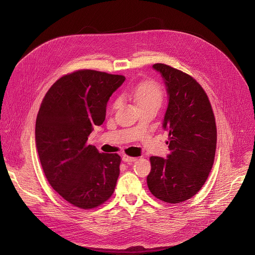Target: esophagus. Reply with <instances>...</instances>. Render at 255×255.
I'll return each instance as SVG.
<instances>
[{"label": "esophagus", "mask_w": 255, "mask_h": 255, "mask_svg": "<svg viewBox=\"0 0 255 255\" xmlns=\"http://www.w3.org/2000/svg\"><path fill=\"white\" fill-rule=\"evenodd\" d=\"M122 160H123L124 162H128V163H131V162H134V161H136V160H137V158H136V157H130V156H128V155H123V157H122Z\"/></svg>", "instance_id": "esophagus-1"}]
</instances>
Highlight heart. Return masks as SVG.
I'll list each match as a JSON object with an SVG mask.
<instances>
[{
	"instance_id": "1",
	"label": "heart",
	"mask_w": 255,
	"mask_h": 255,
	"mask_svg": "<svg viewBox=\"0 0 255 255\" xmlns=\"http://www.w3.org/2000/svg\"><path fill=\"white\" fill-rule=\"evenodd\" d=\"M131 95L136 99L141 108L149 106H160L162 101V92L160 87L152 82L146 81L135 85L131 89ZM120 105V99L113 103V108L116 109Z\"/></svg>"
}]
</instances>
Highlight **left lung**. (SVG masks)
I'll return each instance as SVG.
<instances>
[{
  "instance_id": "1",
  "label": "left lung",
  "mask_w": 255,
  "mask_h": 255,
  "mask_svg": "<svg viewBox=\"0 0 255 255\" xmlns=\"http://www.w3.org/2000/svg\"><path fill=\"white\" fill-rule=\"evenodd\" d=\"M160 74L168 104L162 128L168 132L166 158L151 156L147 186L157 199L170 204L195 196L206 183L216 151L217 130L208 96L191 76L163 63Z\"/></svg>"
}]
</instances>
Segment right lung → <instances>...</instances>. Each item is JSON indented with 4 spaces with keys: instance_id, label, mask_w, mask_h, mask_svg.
I'll return each mask as SVG.
<instances>
[{
    "instance_id": "right-lung-1",
    "label": "right lung",
    "mask_w": 255,
    "mask_h": 255,
    "mask_svg": "<svg viewBox=\"0 0 255 255\" xmlns=\"http://www.w3.org/2000/svg\"><path fill=\"white\" fill-rule=\"evenodd\" d=\"M124 81L123 76L78 70L56 81L41 103L35 125L41 166L53 190L78 208L98 207L114 193L121 157L100 153L87 140L105 121L107 103Z\"/></svg>"
}]
</instances>
